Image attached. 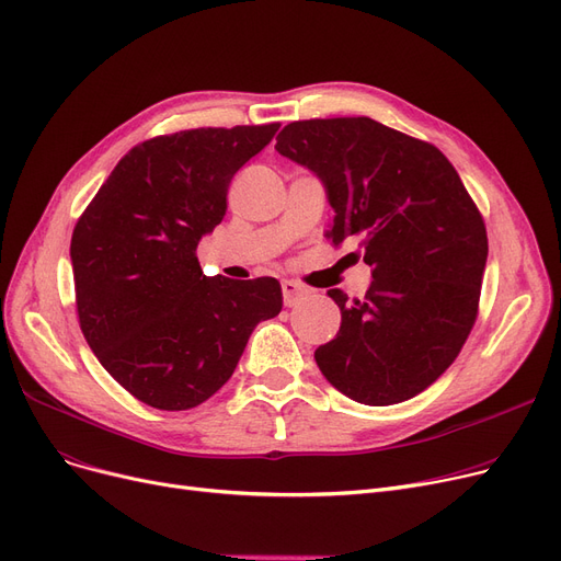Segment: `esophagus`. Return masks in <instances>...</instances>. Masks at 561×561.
<instances>
[{
	"instance_id": "1",
	"label": "esophagus",
	"mask_w": 561,
	"mask_h": 561,
	"mask_svg": "<svg viewBox=\"0 0 561 561\" xmlns=\"http://www.w3.org/2000/svg\"><path fill=\"white\" fill-rule=\"evenodd\" d=\"M282 294H284V305L286 307H296L300 300L307 298L309 290L296 282H282Z\"/></svg>"
}]
</instances>
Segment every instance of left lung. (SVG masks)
Wrapping results in <instances>:
<instances>
[{
    "instance_id": "1",
    "label": "left lung",
    "mask_w": 561,
    "mask_h": 561,
    "mask_svg": "<svg viewBox=\"0 0 561 561\" xmlns=\"http://www.w3.org/2000/svg\"><path fill=\"white\" fill-rule=\"evenodd\" d=\"M275 149L325 183L332 245L353 242L371 265L364 298L328 290L341 328L316 364L364 405L417 397L477 321L489 256L477 204L440 149L369 116L294 121Z\"/></svg>"
}]
</instances>
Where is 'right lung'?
<instances>
[{"label":"right lung","mask_w":561,"mask_h":561,"mask_svg":"<svg viewBox=\"0 0 561 561\" xmlns=\"http://www.w3.org/2000/svg\"><path fill=\"white\" fill-rule=\"evenodd\" d=\"M279 124L194 128L118 160L70 238L78 319L105 371L141 403L190 410L233 374L252 330L282 311L275 277H206L202 236L238 169Z\"/></svg>","instance_id":"obj_1"}]
</instances>
